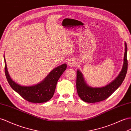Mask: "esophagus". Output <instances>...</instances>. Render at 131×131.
I'll use <instances>...</instances> for the list:
<instances>
[{"label":"esophagus","instance_id":"34e87169","mask_svg":"<svg viewBox=\"0 0 131 131\" xmlns=\"http://www.w3.org/2000/svg\"><path fill=\"white\" fill-rule=\"evenodd\" d=\"M68 65L70 67L75 66L76 65V62L75 61H74V60H70V61L68 62Z\"/></svg>","mask_w":131,"mask_h":131}]
</instances>
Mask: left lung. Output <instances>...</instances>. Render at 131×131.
Returning <instances> with one entry per match:
<instances>
[{"mask_svg": "<svg viewBox=\"0 0 131 131\" xmlns=\"http://www.w3.org/2000/svg\"><path fill=\"white\" fill-rule=\"evenodd\" d=\"M125 52L124 62L121 71L117 78L110 84L103 88H91L85 82L82 74L79 70L77 71L76 89L78 94L82 101L88 103H95L102 101L111 95L121 86L125 79L128 68L127 61V47L125 43Z\"/></svg>", "mask_w": 131, "mask_h": 131, "instance_id": "obj_1", "label": "left lung"}]
</instances>
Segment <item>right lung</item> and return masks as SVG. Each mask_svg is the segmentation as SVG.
Listing matches in <instances>:
<instances>
[{
	"label": "right lung",
	"instance_id": "obj_1",
	"mask_svg": "<svg viewBox=\"0 0 131 131\" xmlns=\"http://www.w3.org/2000/svg\"><path fill=\"white\" fill-rule=\"evenodd\" d=\"M5 73L11 88L23 99L32 103H43L48 101L54 94L57 82L60 77L66 69V63L53 69L39 84L32 86H23L13 81L10 77L4 58Z\"/></svg>",
	"mask_w": 131,
	"mask_h": 131
}]
</instances>
